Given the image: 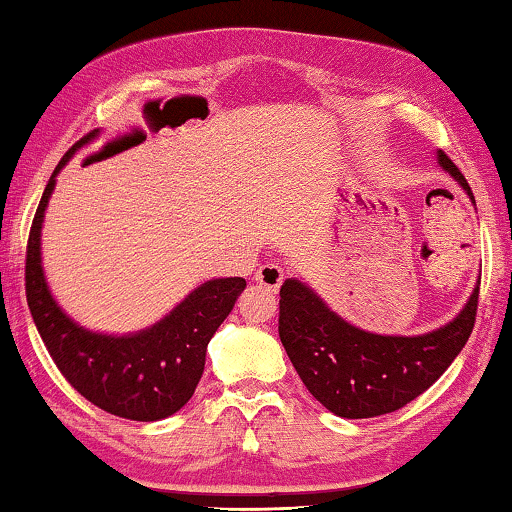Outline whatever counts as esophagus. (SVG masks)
<instances>
[{
  "instance_id": "esophagus-1",
  "label": "esophagus",
  "mask_w": 512,
  "mask_h": 512,
  "mask_svg": "<svg viewBox=\"0 0 512 512\" xmlns=\"http://www.w3.org/2000/svg\"><path fill=\"white\" fill-rule=\"evenodd\" d=\"M256 283L265 290L276 292L283 283V267L279 263H265L256 270Z\"/></svg>"
}]
</instances>
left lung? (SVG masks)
Returning <instances> with one entry per match:
<instances>
[{"instance_id":"obj_1","label":"left lung","mask_w":512,"mask_h":512,"mask_svg":"<svg viewBox=\"0 0 512 512\" xmlns=\"http://www.w3.org/2000/svg\"><path fill=\"white\" fill-rule=\"evenodd\" d=\"M438 163L474 201L472 188L438 152ZM479 308V286L454 320L424 335H379L342 320L299 279L279 299V338L308 392L347 420L395 413L445 374L465 347Z\"/></svg>"}]
</instances>
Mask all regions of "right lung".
<instances>
[{"instance_id": "right-lung-1", "label": "right lung", "mask_w": 512, "mask_h": 512, "mask_svg": "<svg viewBox=\"0 0 512 512\" xmlns=\"http://www.w3.org/2000/svg\"><path fill=\"white\" fill-rule=\"evenodd\" d=\"M95 136L97 131L83 136L61 158L40 199L27 245V304L49 356L81 397L124 420L156 422L177 413L195 395L208 342L233 311L247 281L229 276L201 283L161 322L129 335L92 333L70 320L47 288L40 231L56 174Z\"/></svg>"}]
</instances>
